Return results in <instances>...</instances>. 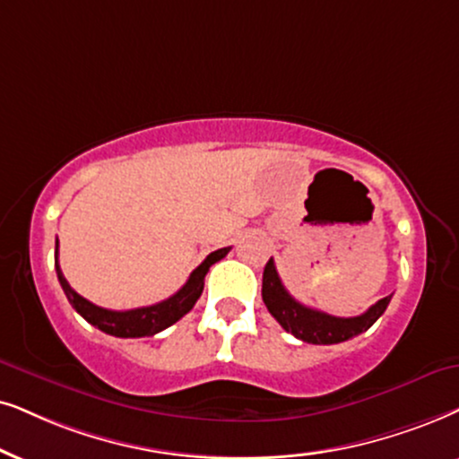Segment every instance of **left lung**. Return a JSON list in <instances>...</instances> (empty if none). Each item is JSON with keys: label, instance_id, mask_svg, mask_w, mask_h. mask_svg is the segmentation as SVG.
Instances as JSON below:
<instances>
[{"label": "left lung", "instance_id": "8db88e82", "mask_svg": "<svg viewBox=\"0 0 459 459\" xmlns=\"http://www.w3.org/2000/svg\"><path fill=\"white\" fill-rule=\"evenodd\" d=\"M392 297H385L364 311L362 316L356 317H336L328 316V313L311 309L299 303L288 294L283 283L277 275L275 263L273 258L266 263L263 273V300L266 309L286 333H292L297 339L305 341V343L313 345H334L343 343L347 339L367 333L373 324L384 316V311L390 305Z\"/></svg>", "mask_w": 459, "mask_h": 459}]
</instances>
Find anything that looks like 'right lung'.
Returning a JSON list of instances; mask_svg holds the SVG:
<instances>
[{
    "label": "right lung",
    "instance_id": "1",
    "mask_svg": "<svg viewBox=\"0 0 459 459\" xmlns=\"http://www.w3.org/2000/svg\"><path fill=\"white\" fill-rule=\"evenodd\" d=\"M229 249L230 247H222V249H216V252H212L210 256L203 260V263L190 273L188 281L184 283L173 297H169L167 300H160V303L156 305L139 307V309H129V311H112V309H103V307L92 305L91 300L80 297V294L69 286L59 266V239H56V247H55V269L67 300L86 322L92 324L95 328L103 330L106 334L120 336V339H137V336H152L156 333H160V330L169 328L171 324H176L179 317L186 316L201 297L203 286H205V275L207 271H210V266L213 263H218V260H222L226 254H229Z\"/></svg>",
    "mask_w": 459,
    "mask_h": 459
}]
</instances>
